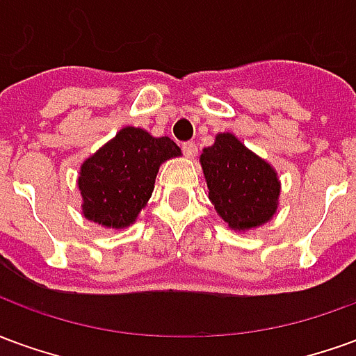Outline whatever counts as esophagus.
I'll list each match as a JSON object with an SVG mask.
<instances>
[{"label": "esophagus", "instance_id": "esophagus-1", "mask_svg": "<svg viewBox=\"0 0 356 356\" xmlns=\"http://www.w3.org/2000/svg\"><path fill=\"white\" fill-rule=\"evenodd\" d=\"M183 152H185L186 158H194V154H196V145L194 143H183Z\"/></svg>", "mask_w": 356, "mask_h": 356}]
</instances>
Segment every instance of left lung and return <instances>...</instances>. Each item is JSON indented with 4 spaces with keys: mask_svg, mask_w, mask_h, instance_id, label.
<instances>
[{
    "mask_svg": "<svg viewBox=\"0 0 356 356\" xmlns=\"http://www.w3.org/2000/svg\"><path fill=\"white\" fill-rule=\"evenodd\" d=\"M200 165L209 200L229 229L254 231L275 217L280 198L278 173L234 133H217L216 143L202 150Z\"/></svg>",
    "mask_w": 356,
    "mask_h": 356,
    "instance_id": "8db88e82",
    "label": "left lung"
}]
</instances>
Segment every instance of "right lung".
<instances>
[{
    "instance_id": "obj_1",
    "label": "right lung",
    "mask_w": 356,
    "mask_h": 356,
    "mask_svg": "<svg viewBox=\"0 0 356 356\" xmlns=\"http://www.w3.org/2000/svg\"><path fill=\"white\" fill-rule=\"evenodd\" d=\"M177 156L181 148L170 137L122 127L80 165L81 216L114 231L133 225L152 196L160 165Z\"/></svg>"
}]
</instances>
